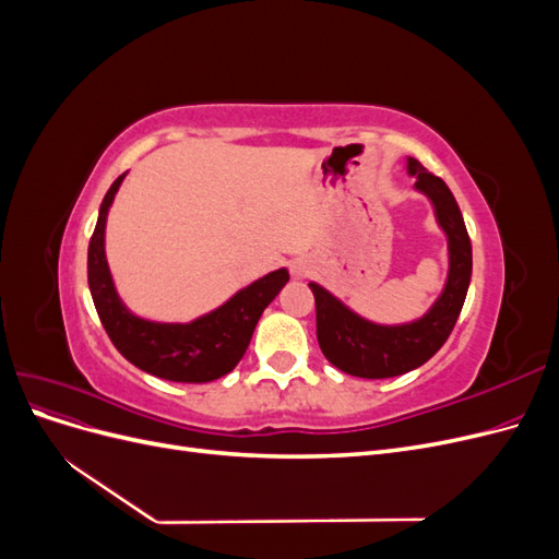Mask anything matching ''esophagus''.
I'll list each match as a JSON object with an SVG mask.
<instances>
[{
	"label": "esophagus",
	"instance_id": "obj_1",
	"mask_svg": "<svg viewBox=\"0 0 559 559\" xmlns=\"http://www.w3.org/2000/svg\"><path fill=\"white\" fill-rule=\"evenodd\" d=\"M292 275H294V277H298V280L308 277V275H310V265H308L306 261H296V263L292 265Z\"/></svg>",
	"mask_w": 559,
	"mask_h": 559
}]
</instances>
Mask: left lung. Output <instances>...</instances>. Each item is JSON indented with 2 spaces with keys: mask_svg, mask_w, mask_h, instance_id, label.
Here are the masks:
<instances>
[{
  "mask_svg": "<svg viewBox=\"0 0 559 559\" xmlns=\"http://www.w3.org/2000/svg\"><path fill=\"white\" fill-rule=\"evenodd\" d=\"M408 173L417 179L415 189L433 202L438 226L448 235L450 273L431 310L411 324L380 326L354 314L324 286L310 284L317 302L319 347L335 368L357 378H396L427 364L450 337L466 300L473 257L460 205L445 181L421 167L419 160L408 158Z\"/></svg>",
  "mask_w": 559,
  "mask_h": 559,
  "instance_id": "8db88e82",
  "label": "left lung"
}]
</instances>
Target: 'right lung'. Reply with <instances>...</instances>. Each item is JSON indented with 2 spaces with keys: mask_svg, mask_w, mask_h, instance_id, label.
Masks as SVG:
<instances>
[{
  "mask_svg": "<svg viewBox=\"0 0 559 559\" xmlns=\"http://www.w3.org/2000/svg\"><path fill=\"white\" fill-rule=\"evenodd\" d=\"M126 175L107 191L88 245V286L99 321L123 357L163 380L173 382H212L238 366L249 347L263 310L289 282L286 267L245 286L222 308L202 314L191 324H158L132 314L114 289V280L105 257V226L114 195Z\"/></svg>",
  "mask_w": 559,
  "mask_h": 559,
  "instance_id": "obj_1",
  "label": "right lung"
}]
</instances>
